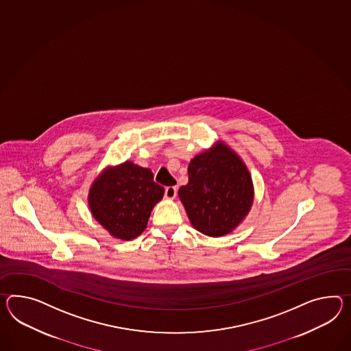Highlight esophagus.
Segmentation results:
<instances>
[{"label":"esophagus","mask_w":351,"mask_h":351,"mask_svg":"<svg viewBox=\"0 0 351 351\" xmlns=\"http://www.w3.org/2000/svg\"><path fill=\"white\" fill-rule=\"evenodd\" d=\"M178 194V188L176 186H167L165 189V197L167 199H173Z\"/></svg>","instance_id":"34e87169"}]
</instances>
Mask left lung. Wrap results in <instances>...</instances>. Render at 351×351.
Wrapping results in <instances>:
<instances>
[{"instance_id": "1", "label": "left lung", "mask_w": 351, "mask_h": 351, "mask_svg": "<svg viewBox=\"0 0 351 351\" xmlns=\"http://www.w3.org/2000/svg\"><path fill=\"white\" fill-rule=\"evenodd\" d=\"M189 182L180 200L194 228L219 237L236 228L252 204V180L239 156L227 145L195 156L188 167Z\"/></svg>"}]
</instances>
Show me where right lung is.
<instances>
[{
  "instance_id": "right-lung-1",
  "label": "right lung",
  "mask_w": 351,
  "mask_h": 351,
  "mask_svg": "<svg viewBox=\"0 0 351 351\" xmlns=\"http://www.w3.org/2000/svg\"><path fill=\"white\" fill-rule=\"evenodd\" d=\"M163 193L151 170L124 162L96 179L88 204L95 219L112 236L132 239L145 231L151 210Z\"/></svg>"
}]
</instances>
